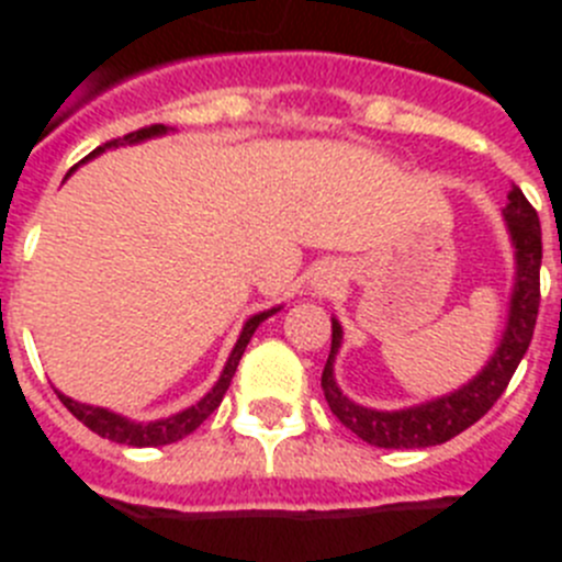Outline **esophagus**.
<instances>
[{
  "instance_id": "obj_1",
  "label": "esophagus",
  "mask_w": 562,
  "mask_h": 562,
  "mask_svg": "<svg viewBox=\"0 0 562 562\" xmlns=\"http://www.w3.org/2000/svg\"><path fill=\"white\" fill-rule=\"evenodd\" d=\"M335 284H337V276L331 270H326V267L324 270H317L315 281H312V286H315L317 292H329Z\"/></svg>"
}]
</instances>
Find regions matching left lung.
Masks as SVG:
<instances>
[{"mask_svg":"<svg viewBox=\"0 0 562 562\" xmlns=\"http://www.w3.org/2000/svg\"><path fill=\"white\" fill-rule=\"evenodd\" d=\"M501 216H504L506 233H509V241H513L515 250V278L506 326L501 331L498 346L490 355V360L481 366L479 374L450 391V394L434 396V400H425L419 405H408V408L400 411L369 408V405L349 400L337 385L335 376V360L342 346V326L337 317H331V351L329 360H326L324 376H321V385H324V396L329 402L331 414L351 434L360 436L362 441L389 450L445 445L448 439L459 436L461 430L475 425L509 385L518 362L524 360L526 349L532 342L535 321H538L543 245H540L538 213L526 202L524 191L518 186H513V191L506 196Z\"/></svg>","mask_w":562,"mask_h":562,"instance_id":"1","label":"left lung"}]
</instances>
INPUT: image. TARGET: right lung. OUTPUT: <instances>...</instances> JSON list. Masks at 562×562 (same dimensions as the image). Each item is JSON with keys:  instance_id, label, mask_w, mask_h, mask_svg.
Here are the masks:
<instances>
[{"instance_id": "1", "label": "right lung", "mask_w": 562, "mask_h": 562, "mask_svg": "<svg viewBox=\"0 0 562 562\" xmlns=\"http://www.w3.org/2000/svg\"><path fill=\"white\" fill-rule=\"evenodd\" d=\"M168 132H171V128L162 126V123H157V126L140 128V132H132V134H126V137H117V140H109V143H103V146H98L95 151L87 154V157H83L78 166H83V162H89V160H95V157H101V154L109 151V148L137 146V143L154 140V137H166ZM76 168H72V171H76ZM72 171H69V173H72ZM69 173H67V177H69ZM276 312H281V306H272V310L256 312V315L247 317L245 326H241V331H238L236 346H233L231 357H227L225 369H222L220 380L213 382V389L207 391V394L202 396L200 402H193V405H188L186 411L166 416V419L134 422V419H128V416H123V414H114V411L101 408V405H87V402L72 400V396L61 394V391H56V394H58V400L64 402V408L76 416L78 422H83V425H87L92 434L103 436V439H109V441H117V445H132V448H162V445H171V441L186 439L188 434H193V430L200 428L202 422H205L207 416L213 414V411L220 408L222 396H225L227 385H231L233 374H236L238 360H241V355H245L247 342H250V337L256 335L258 326L265 324L270 315H276Z\"/></svg>"}]
</instances>
